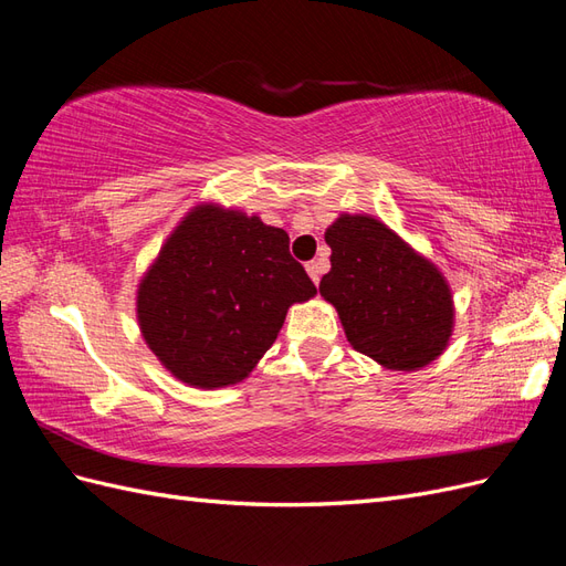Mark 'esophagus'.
Instances as JSON below:
<instances>
[{"instance_id":"esophagus-1","label":"esophagus","mask_w":566,"mask_h":566,"mask_svg":"<svg viewBox=\"0 0 566 566\" xmlns=\"http://www.w3.org/2000/svg\"><path fill=\"white\" fill-rule=\"evenodd\" d=\"M306 273H310L312 281L318 285V283H321V276L325 273V260H314V262L306 264Z\"/></svg>"}]
</instances>
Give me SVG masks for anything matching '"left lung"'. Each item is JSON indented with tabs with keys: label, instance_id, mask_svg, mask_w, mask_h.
<instances>
[{
	"label": "left lung",
	"instance_id": "8db88e82",
	"mask_svg": "<svg viewBox=\"0 0 566 566\" xmlns=\"http://www.w3.org/2000/svg\"><path fill=\"white\" fill-rule=\"evenodd\" d=\"M325 243L331 271L318 290L356 352L389 370H420L449 347L453 295L427 256L368 214H339Z\"/></svg>",
	"mask_w": 566,
	"mask_h": 566
}]
</instances>
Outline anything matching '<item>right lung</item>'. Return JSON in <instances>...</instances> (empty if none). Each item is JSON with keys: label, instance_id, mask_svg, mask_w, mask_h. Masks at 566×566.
<instances>
[{"label": "right lung", "instance_id": "obj_1", "mask_svg": "<svg viewBox=\"0 0 566 566\" xmlns=\"http://www.w3.org/2000/svg\"><path fill=\"white\" fill-rule=\"evenodd\" d=\"M283 229L202 202L169 233L136 290L150 352L177 380L217 389L245 380L276 342L290 306L316 285Z\"/></svg>", "mask_w": 566, "mask_h": 566}]
</instances>
